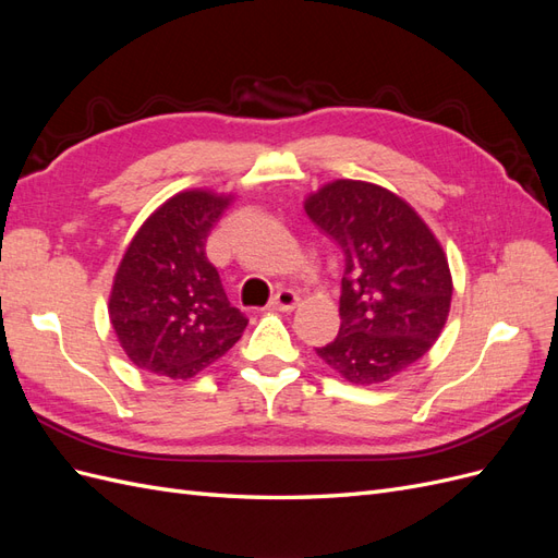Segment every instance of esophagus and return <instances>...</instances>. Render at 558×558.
Masks as SVG:
<instances>
[{"label": "esophagus", "mask_w": 558, "mask_h": 558, "mask_svg": "<svg viewBox=\"0 0 558 558\" xmlns=\"http://www.w3.org/2000/svg\"><path fill=\"white\" fill-rule=\"evenodd\" d=\"M298 302H300V298H298V293H295V291H291V289H281V291H277V293H275L272 302H269V307H272V310H279V312H291V310H295V307H298Z\"/></svg>", "instance_id": "34e87169"}]
</instances>
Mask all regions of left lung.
Wrapping results in <instances>:
<instances>
[{
    "label": "left lung",
    "instance_id": "obj_1",
    "mask_svg": "<svg viewBox=\"0 0 558 558\" xmlns=\"http://www.w3.org/2000/svg\"><path fill=\"white\" fill-rule=\"evenodd\" d=\"M305 211L342 248L340 332L316 349L351 384H379L440 337L451 305L445 251L408 202L375 183L340 179Z\"/></svg>",
    "mask_w": 558,
    "mask_h": 558
}]
</instances>
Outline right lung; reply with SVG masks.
<instances>
[{"label":"right lung","mask_w":558,"mask_h":558,"mask_svg":"<svg viewBox=\"0 0 558 558\" xmlns=\"http://www.w3.org/2000/svg\"><path fill=\"white\" fill-rule=\"evenodd\" d=\"M230 197L185 191L134 234L118 265L109 318L128 359L154 375L191 379L240 340L248 318L230 305L207 238Z\"/></svg>","instance_id":"1"}]
</instances>
